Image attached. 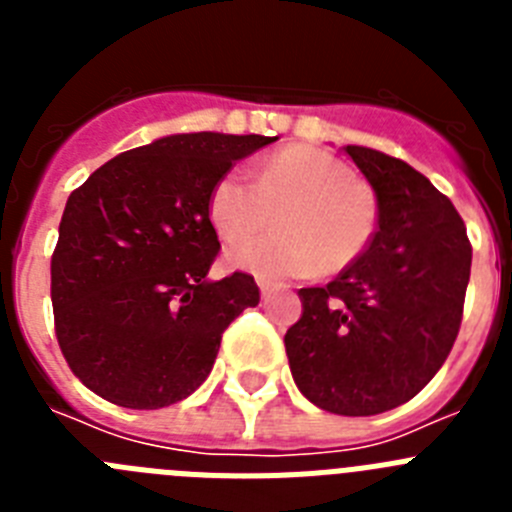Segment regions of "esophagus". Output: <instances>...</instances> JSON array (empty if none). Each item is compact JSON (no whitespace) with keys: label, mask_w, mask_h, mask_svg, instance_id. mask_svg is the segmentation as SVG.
Listing matches in <instances>:
<instances>
[{"label":"esophagus","mask_w":512,"mask_h":512,"mask_svg":"<svg viewBox=\"0 0 512 512\" xmlns=\"http://www.w3.org/2000/svg\"><path fill=\"white\" fill-rule=\"evenodd\" d=\"M259 289H261V297H271L274 295V292H277L279 289V284H274V282H269V279H259Z\"/></svg>","instance_id":"esophagus-1"}]
</instances>
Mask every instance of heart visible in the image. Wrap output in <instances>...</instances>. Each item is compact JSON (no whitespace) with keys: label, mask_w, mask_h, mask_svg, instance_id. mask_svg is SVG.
I'll return each mask as SVG.
<instances>
[{"label":"heart","mask_w":512,"mask_h":512,"mask_svg":"<svg viewBox=\"0 0 512 512\" xmlns=\"http://www.w3.org/2000/svg\"><path fill=\"white\" fill-rule=\"evenodd\" d=\"M280 215L282 234L254 239ZM210 220L228 243L235 269L266 279L341 271L372 246L377 200L351 166L318 148L292 146L269 156L251 182L228 171L210 192ZM252 237L253 242L247 238Z\"/></svg>","instance_id":"1"}]
</instances>
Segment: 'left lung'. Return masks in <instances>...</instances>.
<instances>
[{
	"instance_id": "1",
	"label": "left lung",
	"mask_w": 512,
	"mask_h": 512,
	"mask_svg": "<svg viewBox=\"0 0 512 512\" xmlns=\"http://www.w3.org/2000/svg\"><path fill=\"white\" fill-rule=\"evenodd\" d=\"M377 194V233L325 287L300 289L284 336L302 395L336 415L413 400L449 356L464 312L472 246L449 197L382 151L346 146Z\"/></svg>"
}]
</instances>
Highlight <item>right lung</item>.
<instances>
[{
    "label": "right lung",
    "instance_id": "add662e5",
    "mask_svg": "<svg viewBox=\"0 0 512 512\" xmlns=\"http://www.w3.org/2000/svg\"><path fill=\"white\" fill-rule=\"evenodd\" d=\"M277 138L182 133L133 148L74 189L51 259L71 372L120 408L158 410L207 379L223 330L259 305L251 274L207 279L220 241L210 192Z\"/></svg>",
    "mask_w": 512,
    "mask_h": 512
}]
</instances>
